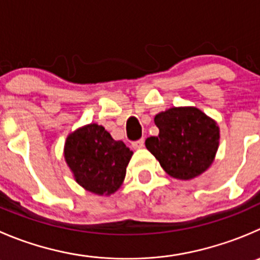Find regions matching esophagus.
<instances>
[{
	"instance_id": "34e87169",
	"label": "esophagus",
	"mask_w": 260,
	"mask_h": 260,
	"mask_svg": "<svg viewBox=\"0 0 260 260\" xmlns=\"http://www.w3.org/2000/svg\"><path fill=\"white\" fill-rule=\"evenodd\" d=\"M143 145H145V140H143V138H141V140L132 142V147L135 148V150H140V148L143 147Z\"/></svg>"
}]
</instances>
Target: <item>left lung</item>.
<instances>
[{
    "instance_id": "8db88e82",
    "label": "left lung",
    "mask_w": 260,
    "mask_h": 260,
    "mask_svg": "<svg viewBox=\"0 0 260 260\" xmlns=\"http://www.w3.org/2000/svg\"><path fill=\"white\" fill-rule=\"evenodd\" d=\"M158 136L146 140V148L171 178L190 180L215 161L220 127L196 107H173L155 115Z\"/></svg>"
}]
</instances>
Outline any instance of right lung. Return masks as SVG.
Masks as SVG:
<instances>
[{
	"instance_id": "add662e5",
	"label": "right lung",
	"mask_w": 260,
	"mask_h": 260,
	"mask_svg": "<svg viewBox=\"0 0 260 260\" xmlns=\"http://www.w3.org/2000/svg\"><path fill=\"white\" fill-rule=\"evenodd\" d=\"M133 152L115 141L103 125H82L70 133L63 156L74 178L85 190L98 196L114 194L125 178Z\"/></svg>"
}]
</instances>
